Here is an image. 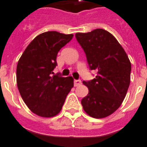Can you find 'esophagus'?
I'll list each match as a JSON object with an SVG mask.
<instances>
[{"instance_id":"esophagus-1","label":"esophagus","mask_w":147,"mask_h":147,"mask_svg":"<svg viewBox=\"0 0 147 147\" xmlns=\"http://www.w3.org/2000/svg\"><path fill=\"white\" fill-rule=\"evenodd\" d=\"M81 84H82V82H81V80H75L74 81V85L75 86H78V85H80Z\"/></svg>"}]
</instances>
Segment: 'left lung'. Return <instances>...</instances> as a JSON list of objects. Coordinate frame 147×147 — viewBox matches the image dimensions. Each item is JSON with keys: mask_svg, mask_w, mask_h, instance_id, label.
Instances as JSON below:
<instances>
[{"mask_svg": "<svg viewBox=\"0 0 147 147\" xmlns=\"http://www.w3.org/2000/svg\"><path fill=\"white\" fill-rule=\"evenodd\" d=\"M91 70L98 71L95 78L83 81L88 94L82 98L85 113L94 118H104L116 111L125 98L130 82L131 64L127 53L108 31L96 29L77 33Z\"/></svg>", "mask_w": 147, "mask_h": 147, "instance_id": "left-lung-1", "label": "left lung"}]
</instances>
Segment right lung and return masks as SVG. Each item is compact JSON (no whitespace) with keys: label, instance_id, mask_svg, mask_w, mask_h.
Returning a JSON list of instances; mask_svg holds the SVG:
<instances>
[{"label":"right lung","instance_id":"obj_1","mask_svg":"<svg viewBox=\"0 0 147 147\" xmlns=\"http://www.w3.org/2000/svg\"><path fill=\"white\" fill-rule=\"evenodd\" d=\"M72 37L73 34L56 31L41 33L28 45L18 61L17 88L24 103L38 116L57 115L73 88L71 76H53L59 51Z\"/></svg>","mask_w":147,"mask_h":147}]
</instances>
